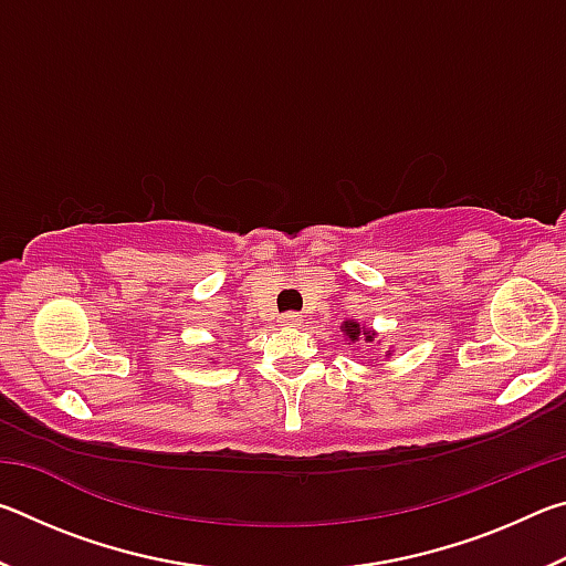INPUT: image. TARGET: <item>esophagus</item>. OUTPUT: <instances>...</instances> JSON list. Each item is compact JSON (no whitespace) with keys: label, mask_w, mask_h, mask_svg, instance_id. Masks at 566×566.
Listing matches in <instances>:
<instances>
[{"label":"esophagus","mask_w":566,"mask_h":566,"mask_svg":"<svg viewBox=\"0 0 566 566\" xmlns=\"http://www.w3.org/2000/svg\"><path fill=\"white\" fill-rule=\"evenodd\" d=\"M280 319H282V324H284V327H300V324L304 322V319H302V314H300V312H284Z\"/></svg>","instance_id":"34e87169"}]
</instances>
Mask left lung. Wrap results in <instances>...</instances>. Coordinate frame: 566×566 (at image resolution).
<instances>
[{
	"instance_id": "8db88e82",
	"label": "left lung",
	"mask_w": 566,
	"mask_h": 566,
	"mask_svg": "<svg viewBox=\"0 0 566 566\" xmlns=\"http://www.w3.org/2000/svg\"><path fill=\"white\" fill-rule=\"evenodd\" d=\"M344 332L349 334L352 342L359 339V324H357V322H344ZM364 334H367V342L375 339V334H369V332H364Z\"/></svg>"
}]
</instances>
